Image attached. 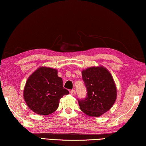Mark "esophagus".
I'll return each mask as SVG.
<instances>
[{"mask_svg": "<svg viewBox=\"0 0 146 146\" xmlns=\"http://www.w3.org/2000/svg\"><path fill=\"white\" fill-rule=\"evenodd\" d=\"M70 94H71L72 95L74 96V95L76 94V90H70Z\"/></svg>", "mask_w": 146, "mask_h": 146, "instance_id": "esophagus-1", "label": "esophagus"}]
</instances>
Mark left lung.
<instances>
[{
    "label": "left lung",
    "instance_id": "1",
    "mask_svg": "<svg viewBox=\"0 0 146 146\" xmlns=\"http://www.w3.org/2000/svg\"><path fill=\"white\" fill-rule=\"evenodd\" d=\"M82 79L87 93L84 99H78L80 109L89 116H100L116 101V88L113 78L106 68L100 66L83 70Z\"/></svg>",
    "mask_w": 146,
    "mask_h": 146
}]
</instances>
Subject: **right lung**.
Wrapping results in <instances>:
<instances>
[{"instance_id": "add662e5", "label": "right lung", "mask_w": 146, "mask_h": 146, "mask_svg": "<svg viewBox=\"0 0 146 146\" xmlns=\"http://www.w3.org/2000/svg\"><path fill=\"white\" fill-rule=\"evenodd\" d=\"M69 94L63 87V80L57 70L40 67L35 71L26 82L24 98L28 107L40 115H48L56 111L60 98Z\"/></svg>"}]
</instances>
